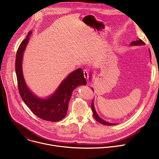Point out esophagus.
Instances as JSON below:
<instances>
[{"label":"esophagus","mask_w":159,"mask_h":159,"mask_svg":"<svg viewBox=\"0 0 159 159\" xmlns=\"http://www.w3.org/2000/svg\"><path fill=\"white\" fill-rule=\"evenodd\" d=\"M84 77L86 79H89V72L87 70L85 69L84 70Z\"/></svg>","instance_id":"obj_1"}]
</instances>
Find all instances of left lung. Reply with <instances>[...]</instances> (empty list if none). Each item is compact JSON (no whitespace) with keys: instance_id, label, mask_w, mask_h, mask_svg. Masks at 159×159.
I'll use <instances>...</instances> for the list:
<instances>
[{"instance_id":"1","label":"left lung","mask_w":159,"mask_h":159,"mask_svg":"<svg viewBox=\"0 0 159 159\" xmlns=\"http://www.w3.org/2000/svg\"><path fill=\"white\" fill-rule=\"evenodd\" d=\"M145 43L140 39H139V40L137 41H133L131 43V45H143V44H145ZM149 53L150 54V50H149ZM150 57H151V54H150ZM92 90H93V89H92ZM94 99L93 100V102L91 103V109H92V111L93 112V115H94V117L95 118V120L98 121L99 123L102 124V125H107V126H112V125H115L116 124L115 123H109V122H107L104 120H103L102 119H101L99 116L97 114V112L96 111V109L94 108V102H93Z\"/></svg>"}]
</instances>
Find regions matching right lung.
Segmentation results:
<instances>
[{
	"mask_svg": "<svg viewBox=\"0 0 159 159\" xmlns=\"http://www.w3.org/2000/svg\"><path fill=\"white\" fill-rule=\"evenodd\" d=\"M31 34V31H30L20 44L16 53L15 70L19 92L26 106L38 117L48 121H58L66 115L73 90L77 86L85 85L87 82L82 69H79L68 75L53 94L47 99L39 98L33 94L25 83L22 70V56Z\"/></svg>",
	"mask_w": 159,
	"mask_h": 159,
	"instance_id": "obj_1",
	"label": "right lung"
}]
</instances>
